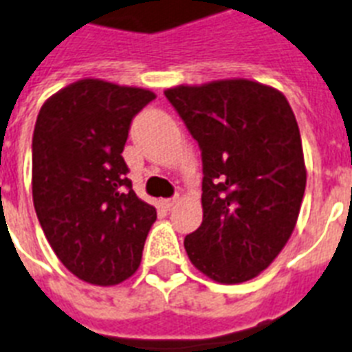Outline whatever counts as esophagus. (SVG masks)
<instances>
[{"instance_id": "34e87169", "label": "esophagus", "mask_w": 352, "mask_h": 352, "mask_svg": "<svg viewBox=\"0 0 352 352\" xmlns=\"http://www.w3.org/2000/svg\"><path fill=\"white\" fill-rule=\"evenodd\" d=\"M176 204H178V196H174V198L170 199H162V205L165 209H170V207H174Z\"/></svg>"}]
</instances>
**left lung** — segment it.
I'll return each mask as SVG.
<instances>
[{
  "label": "left lung",
  "mask_w": 352,
  "mask_h": 352,
  "mask_svg": "<svg viewBox=\"0 0 352 352\" xmlns=\"http://www.w3.org/2000/svg\"><path fill=\"white\" fill-rule=\"evenodd\" d=\"M201 148L204 221L184 245L225 285L265 271L296 227L307 168L287 98L245 78L165 91Z\"/></svg>",
  "instance_id": "1"
}]
</instances>
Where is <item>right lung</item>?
<instances>
[{
	"instance_id": "add662e5",
	"label": "right lung",
	"mask_w": 352,
	"mask_h": 352,
	"mask_svg": "<svg viewBox=\"0 0 352 352\" xmlns=\"http://www.w3.org/2000/svg\"><path fill=\"white\" fill-rule=\"evenodd\" d=\"M153 91L78 80L45 101L32 138V199L47 240L74 276L111 287L140 267L156 209L132 190L122 153Z\"/></svg>"
}]
</instances>
